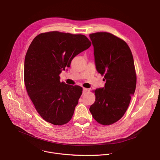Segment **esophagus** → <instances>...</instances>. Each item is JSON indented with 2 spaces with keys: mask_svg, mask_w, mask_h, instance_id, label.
I'll return each instance as SVG.
<instances>
[{
  "mask_svg": "<svg viewBox=\"0 0 160 160\" xmlns=\"http://www.w3.org/2000/svg\"><path fill=\"white\" fill-rule=\"evenodd\" d=\"M87 91H88V89L87 88H83V94L85 93L86 92H87Z\"/></svg>",
  "mask_w": 160,
  "mask_h": 160,
  "instance_id": "obj_1",
  "label": "esophagus"
}]
</instances>
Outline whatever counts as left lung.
Wrapping results in <instances>:
<instances>
[{
    "instance_id": "obj_1",
    "label": "left lung",
    "mask_w": 160,
    "mask_h": 160,
    "mask_svg": "<svg viewBox=\"0 0 160 160\" xmlns=\"http://www.w3.org/2000/svg\"><path fill=\"white\" fill-rule=\"evenodd\" d=\"M94 47L95 65L104 75V87L95 90L96 101L89 110L104 125L118 121L126 112L136 87L132 52L127 43L107 32L89 35Z\"/></svg>"
}]
</instances>
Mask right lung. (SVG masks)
I'll list each match as a JSON object with an SVG mask.
<instances>
[{"mask_svg":"<svg viewBox=\"0 0 160 160\" xmlns=\"http://www.w3.org/2000/svg\"><path fill=\"white\" fill-rule=\"evenodd\" d=\"M90 45L83 35L59 32L40 33L30 45L25 59V84L37 111L46 122L62 125L72 119L82 88L61 82L59 75Z\"/></svg>","mask_w":160,"mask_h":160,"instance_id":"obj_1","label":"right lung"}]
</instances>
